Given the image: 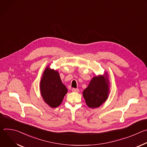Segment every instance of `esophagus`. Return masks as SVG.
<instances>
[{"mask_svg":"<svg viewBox=\"0 0 147 147\" xmlns=\"http://www.w3.org/2000/svg\"><path fill=\"white\" fill-rule=\"evenodd\" d=\"M72 91L73 92H78L80 91V90L78 88H72Z\"/></svg>","mask_w":147,"mask_h":147,"instance_id":"34e87169","label":"esophagus"}]
</instances>
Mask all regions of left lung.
Segmentation results:
<instances>
[{
    "mask_svg": "<svg viewBox=\"0 0 147 147\" xmlns=\"http://www.w3.org/2000/svg\"><path fill=\"white\" fill-rule=\"evenodd\" d=\"M107 78V77H106ZM109 84L108 78L103 76L94 77L89 86L83 91V96L91 108L99 107L108 97Z\"/></svg>",
    "mask_w": 147,
    "mask_h": 147,
    "instance_id": "1",
    "label": "left lung"
}]
</instances>
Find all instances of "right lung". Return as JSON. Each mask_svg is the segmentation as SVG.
I'll return each mask as SVG.
<instances>
[{"label":"right lung","instance_id":"right-lung-1","mask_svg":"<svg viewBox=\"0 0 147 147\" xmlns=\"http://www.w3.org/2000/svg\"><path fill=\"white\" fill-rule=\"evenodd\" d=\"M41 95L44 101L53 108L61 104L67 92L66 86L63 84L57 71L47 67L40 83Z\"/></svg>","mask_w":147,"mask_h":147}]
</instances>
